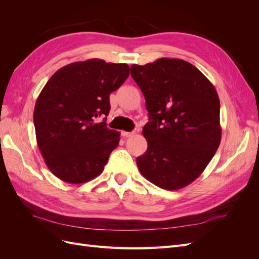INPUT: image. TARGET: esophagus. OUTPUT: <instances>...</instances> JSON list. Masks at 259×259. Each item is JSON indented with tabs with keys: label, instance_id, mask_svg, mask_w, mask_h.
I'll return each instance as SVG.
<instances>
[{
	"label": "esophagus",
	"instance_id": "esophagus-1",
	"mask_svg": "<svg viewBox=\"0 0 259 259\" xmlns=\"http://www.w3.org/2000/svg\"><path fill=\"white\" fill-rule=\"evenodd\" d=\"M135 134V132H121V135L123 136V137H131V136H133Z\"/></svg>",
	"mask_w": 259,
	"mask_h": 259
}]
</instances>
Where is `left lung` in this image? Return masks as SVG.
Here are the masks:
<instances>
[{"label": "left lung", "instance_id": "8db88e82", "mask_svg": "<svg viewBox=\"0 0 259 259\" xmlns=\"http://www.w3.org/2000/svg\"><path fill=\"white\" fill-rule=\"evenodd\" d=\"M131 74L149 112L143 128L148 149L136 160L138 169L162 189H182L202 174L221 144L217 92L183 59L132 65Z\"/></svg>", "mask_w": 259, "mask_h": 259}]
</instances>
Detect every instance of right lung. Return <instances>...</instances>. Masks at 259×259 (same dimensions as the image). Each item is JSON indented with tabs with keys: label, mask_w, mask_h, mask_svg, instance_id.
Returning <instances> with one entry per match:
<instances>
[{
	"label": "right lung",
	"mask_w": 259,
	"mask_h": 259,
	"mask_svg": "<svg viewBox=\"0 0 259 259\" xmlns=\"http://www.w3.org/2000/svg\"><path fill=\"white\" fill-rule=\"evenodd\" d=\"M128 74L126 64L89 59L62 67L45 84L33 122L38 149L55 176L83 184L104 170L120 142V133L106 126L109 95Z\"/></svg>",
	"instance_id": "right-lung-1"
}]
</instances>
